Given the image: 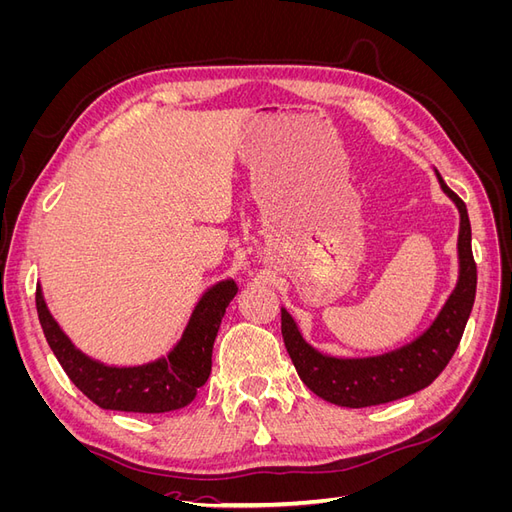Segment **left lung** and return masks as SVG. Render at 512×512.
Here are the masks:
<instances>
[{
	"label": "left lung",
	"instance_id": "1",
	"mask_svg": "<svg viewBox=\"0 0 512 512\" xmlns=\"http://www.w3.org/2000/svg\"><path fill=\"white\" fill-rule=\"evenodd\" d=\"M442 190L455 200L461 213L459 228V282L451 299L427 333L410 346L363 361H339L316 352L303 342L297 324L282 309V337L297 374L309 391L344 408L389 404L425 389L453 359L470 318L476 294V262L472 256V230L466 203L438 175Z\"/></svg>",
	"mask_w": 512,
	"mask_h": 512
}]
</instances>
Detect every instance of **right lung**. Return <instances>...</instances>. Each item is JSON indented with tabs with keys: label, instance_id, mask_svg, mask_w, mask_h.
Listing matches in <instances>:
<instances>
[{
	"label": "right lung",
	"instance_id": "1",
	"mask_svg": "<svg viewBox=\"0 0 512 512\" xmlns=\"http://www.w3.org/2000/svg\"><path fill=\"white\" fill-rule=\"evenodd\" d=\"M237 294L232 282L213 286L196 305L181 342L166 359L141 367H106L87 359L61 333L36 288V309L46 342L59 365L89 401L102 410L160 414L188 406L211 374V352L228 303Z\"/></svg>",
	"mask_w": 512,
	"mask_h": 512
}]
</instances>
